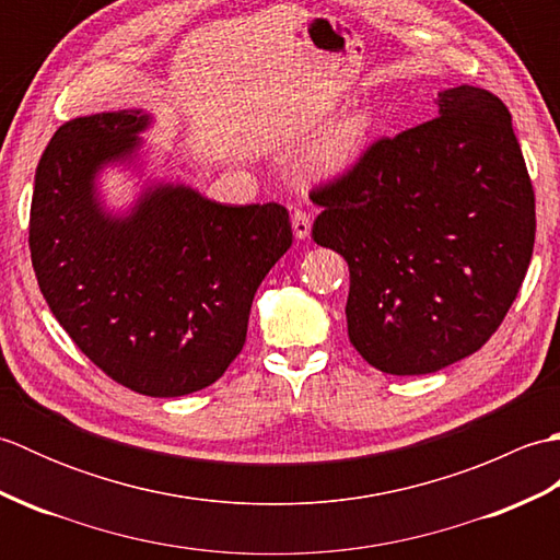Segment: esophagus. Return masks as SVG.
Returning <instances> with one entry per match:
<instances>
[{"label": "esophagus", "instance_id": "1", "mask_svg": "<svg viewBox=\"0 0 560 560\" xmlns=\"http://www.w3.org/2000/svg\"><path fill=\"white\" fill-rule=\"evenodd\" d=\"M291 223H293V235L299 237V241H305V237L311 235L313 219H311V213H307V211L295 209V211L291 213Z\"/></svg>", "mask_w": 560, "mask_h": 560}]
</instances>
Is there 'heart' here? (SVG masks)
Instances as JSON below:
<instances>
[{"label":"heart","instance_id":"obj_1","mask_svg":"<svg viewBox=\"0 0 560 560\" xmlns=\"http://www.w3.org/2000/svg\"><path fill=\"white\" fill-rule=\"evenodd\" d=\"M368 137H371V117L363 113L341 117L317 141L311 156V171L315 175H337L347 171L363 153Z\"/></svg>","mask_w":560,"mask_h":560}]
</instances>
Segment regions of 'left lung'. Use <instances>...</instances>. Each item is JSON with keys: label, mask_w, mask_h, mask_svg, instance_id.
<instances>
[{"label": "left lung", "mask_w": 560, "mask_h": 560, "mask_svg": "<svg viewBox=\"0 0 560 560\" xmlns=\"http://www.w3.org/2000/svg\"><path fill=\"white\" fill-rule=\"evenodd\" d=\"M311 199L315 243L349 265V339L383 373L479 351L525 281L534 189L513 117L483 89L440 91L438 117L373 141Z\"/></svg>", "instance_id": "left-lung-1"}]
</instances>
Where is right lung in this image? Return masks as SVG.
Instances as JSON below:
<instances>
[{
	"label": "right lung",
	"mask_w": 560,
	"mask_h": 560,
	"mask_svg": "<svg viewBox=\"0 0 560 560\" xmlns=\"http://www.w3.org/2000/svg\"><path fill=\"white\" fill-rule=\"evenodd\" d=\"M141 110L74 117L43 151L28 245L57 323L115 383L147 397L205 389L243 351L261 279L293 243L281 205H219L185 185L147 189L127 217L96 197L132 161Z\"/></svg>",
	"instance_id": "obj_1"
}]
</instances>
